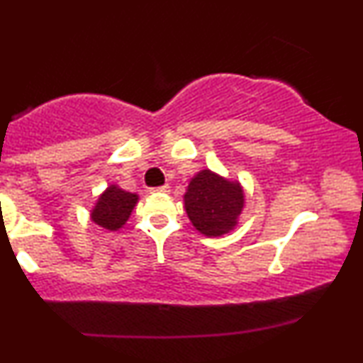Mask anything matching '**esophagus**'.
<instances>
[{"instance_id": "esophagus-1", "label": "esophagus", "mask_w": 363, "mask_h": 363, "mask_svg": "<svg viewBox=\"0 0 363 363\" xmlns=\"http://www.w3.org/2000/svg\"><path fill=\"white\" fill-rule=\"evenodd\" d=\"M150 191H152V193H169L170 187H169V184H165L160 187H153V189H150Z\"/></svg>"}]
</instances>
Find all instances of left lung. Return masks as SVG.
Returning <instances> with one entry per match:
<instances>
[{"label": "left lung", "instance_id": "1", "mask_svg": "<svg viewBox=\"0 0 363 363\" xmlns=\"http://www.w3.org/2000/svg\"><path fill=\"white\" fill-rule=\"evenodd\" d=\"M184 208L196 230L206 237H220L234 230L244 208V189L211 170L191 179L184 194Z\"/></svg>", "mask_w": 363, "mask_h": 363}]
</instances>
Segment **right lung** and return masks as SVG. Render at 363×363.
<instances>
[{
  "label": "right lung",
  "instance_id": "1",
  "mask_svg": "<svg viewBox=\"0 0 363 363\" xmlns=\"http://www.w3.org/2000/svg\"><path fill=\"white\" fill-rule=\"evenodd\" d=\"M136 203H138V194L128 193L119 186L111 184L99 196L97 203L90 211V218L99 227L116 232L128 222Z\"/></svg>",
  "mask_w": 363,
  "mask_h": 363
}]
</instances>
